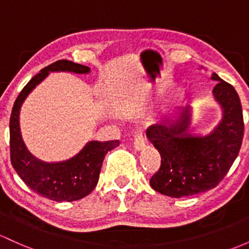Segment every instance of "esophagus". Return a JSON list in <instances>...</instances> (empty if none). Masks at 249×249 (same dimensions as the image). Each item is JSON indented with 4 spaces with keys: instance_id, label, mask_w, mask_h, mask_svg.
I'll use <instances>...</instances> for the list:
<instances>
[{
    "instance_id": "obj_1",
    "label": "esophagus",
    "mask_w": 249,
    "mask_h": 249,
    "mask_svg": "<svg viewBox=\"0 0 249 249\" xmlns=\"http://www.w3.org/2000/svg\"><path fill=\"white\" fill-rule=\"evenodd\" d=\"M133 145H135L136 150H138V151L142 150V149H144L145 141H144V137H143L142 132H141V131H138L135 135V141H133Z\"/></svg>"
}]
</instances>
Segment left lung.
Wrapping results in <instances>:
<instances>
[{"instance_id":"left-lung-1","label":"left lung","mask_w":249,"mask_h":249,"mask_svg":"<svg viewBox=\"0 0 249 249\" xmlns=\"http://www.w3.org/2000/svg\"><path fill=\"white\" fill-rule=\"evenodd\" d=\"M210 78L217 82L213 95L222 109V119L210 132H190L191 106L180 107L146 130L149 142L161 155V167L150 179V186L161 195L181 198L211 190L239 155L245 129L241 101L218 75L213 72Z\"/></svg>"}]
</instances>
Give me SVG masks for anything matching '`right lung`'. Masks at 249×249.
<instances>
[{
    "label": "right lung",
    "mask_w": 249,
    "mask_h": 249,
    "mask_svg": "<svg viewBox=\"0 0 249 249\" xmlns=\"http://www.w3.org/2000/svg\"><path fill=\"white\" fill-rule=\"evenodd\" d=\"M54 71L89 74L90 68L62 59L40 70L23 87L15 100L10 116V161L22 181L36 195L54 201H72L85 198L95 188L105 156L119 145V141H90L76 155L59 162L41 161L30 153L21 136V106L28 94L45 80L50 72Z\"/></svg>",
    "instance_id": "obj_1"
}]
</instances>
